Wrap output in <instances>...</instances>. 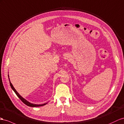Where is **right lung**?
<instances>
[{"mask_svg": "<svg viewBox=\"0 0 124 124\" xmlns=\"http://www.w3.org/2000/svg\"><path fill=\"white\" fill-rule=\"evenodd\" d=\"M8 77H9V75H8ZM9 82H10V86L11 87V88L12 90H14V91L15 92V93L16 94V95L18 96V97L20 98V99L21 100V101H23V102L26 105H27V106H30V107H38V106H43V105H45L46 104H46H41V105H37V104H32V103H29V101H28L27 100H26L25 99H24V98L23 97H22L20 95H19V94L17 91L15 90V88L14 87L13 85H12V84H11V83L10 81V80H9Z\"/></svg>", "mask_w": 124, "mask_h": 124, "instance_id": "obj_1", "label": "right lung"}]
</instances>
